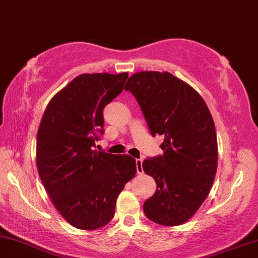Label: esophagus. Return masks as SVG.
Masks as SVG:
<instances>
[{
  "instance_id": "esophagus-1",
  "label": "esophagus",
  "mask_w": 258,
  "mask_h": 258,
  "mask_svg": "<svg viewBox=\"0 0 258 258\" xmlns=\"http://www.w3.org/2000/svg\"><path fill=\"white\" fill-rule=\"evenodd\" d=\"M142 159H136L135 164H136V171H138L139 174L144 173V170H142Z\"/></svg>"
}]
</instances>
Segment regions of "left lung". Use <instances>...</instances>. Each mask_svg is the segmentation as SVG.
Listing matches in <instances>:
<instances>
[{
  "label": "left lung",
  "mask_w": 258,
  "mask_h": 258,
  "mask_svg": "<svg viewBox=\"0 0 258 258\" xmlns=\"http://www.w3.org/2000/svg\"><path fill=\"white\" fill-rule=\"evenodd\" d=\"M124 90L134 94L151 134L164 136V154L142 163L157 183L144 203L146 217L164 226L182 225L205 202L217 173L212 114L191 86L167 72L135 73Z\"/></svg>",
  "instance_id": "8db88e82"
}]
</instances>
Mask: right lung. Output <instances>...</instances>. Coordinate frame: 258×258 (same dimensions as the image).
Segmentation results:
<instances>
[{
    "label": "right lung",
    "instance_id": "add662e5",
    "mask_svg": "<svg viewBox=\"0 0 258 258\" xmlns=\"http://www.w3.org/2000/svg\"><path fill=\"white\" fill-rule=\"evenodd\" d=\"M128 73L81 74L47 104L37 134L38 173L52 205L72 226L97 230L112 220L117 197L136 174L135 159L94 149L103 110Z\"/></svg>",
    "mask_w": 258,
    "mask_h": 258
}]
</instances>
